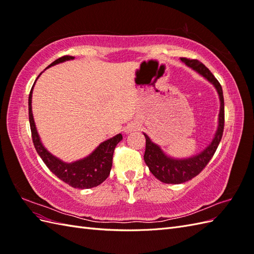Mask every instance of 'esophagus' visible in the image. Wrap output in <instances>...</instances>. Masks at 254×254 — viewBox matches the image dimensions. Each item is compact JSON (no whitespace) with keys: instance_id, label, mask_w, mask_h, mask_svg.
<instances>
[{"instance_id":"34e87169","label":"esophagus","mask_w":254,"mask_h":254,"mask_svg":"<svg viewBox=\"0 0 254 254\" xmlns=\"http://www.w3.org/2000/svg\"><path fill=\"white\" fill-rule=\"evenodd\" d=\"M138 128V127L136 126V125H131L129 127H127V129H126V132H131V131H134V129H137Z\"/></svg>"}]
</instances>
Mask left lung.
I'll return each mask as SVG.
<instances>
[{
  "label": "left lung",
  "mask_w": 254,
  "mask_h": 254,
  "mask_svg": "<svg viewBox=\"0 0 254 254\" xmlns=\"http://www.w3.org/2000/svg\"><path fill=\"white\" fill-rule=\"evenodd\" d=\"M188 67L196 70L198 73L203 75L205 79L209 80L216 88L221 100V110L219 117V127L215 133V136L212 143L205 148L201 154L192 158L184 159V160H175L171 159L163 154L160 147L152 143L149 137L145 135L146 138V149L144 155V160L149 168L150 172L158 179L166 184H182L187 181H190L194 176H197L201 171L207 167V164L215 154L220 141L223 136L224 122H225V114H224V96L223 90L220 82L216 80L215 76L212 74L210 70L204 66L202 63L197 60L190 58H181Z\"/></svg>",
  "instance_id": "left-lung-1"
}]
</instances>
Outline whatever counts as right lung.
Returning a JSON list of instances; mask_svg holds the SVG:
<instances>
[{"mask_svg":"<svg viewBox=\"0 0 254 254\" xmlns=\"http://www.w3.org/2000/svg\"><path fill=\"white\" fill-rule=\"evenodd\" d=\"M72 56L68 55L63 56L61 58H58L55 62H53L49 67L54 66V64L63 63L64 61L72 60ZM32 88L30 91V94H29V122H30L31 136L34 148L37 150L41 159L43 160V162L46 164V167L49 168L58 179L74 188L86 190V188L96 187L99 184H102V183L109 176L111 166H113L114 151L117 144L122 139V135L118 134L115 137L104 141V143H102L97 147L92 155L86 157L85 159H82V160L73 163H64L61 161L60 159L52 156L40 141L31 110Z\"/></svg>","mask_w":254,"mask_h":254,"instance_id":"add662e5","label":"right lung"}]
</instances>
